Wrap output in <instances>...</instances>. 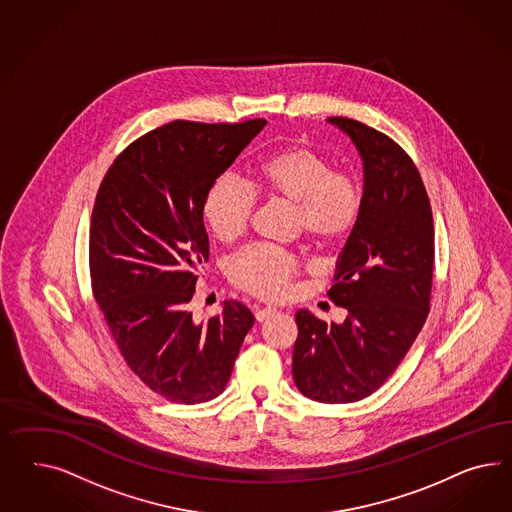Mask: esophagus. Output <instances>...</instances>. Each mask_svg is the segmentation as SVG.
<instances>
[{"label":"esophagus","mask_w":512,"mask_h":512,"mask_svg":"<svg viewBox=\"0 0 512 512\" xmlns=\"http://www.w3.org/2000/svg\"><path fill=\"white\" fill-rule=\"evenodd\" d=\"M272 315H276V310H272V308H261V310L255 311V319H257V323H264V321H268Z\"/></svg>","instance_id":"1"}]
</instances>
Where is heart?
Returning a JSON list of instances; mask_svg holds the SVG:
<instances>
[{
  "mask_svg": "<svg viewBox=\"0 0 512 512\" xmlns=\"http://www.w3.org/2000/svg\"><path fill=\"white\" fill-rule=\"evenodd\" d=\"M270 199L296 206L298 225L321 246L343 242L357 227L362 187L347 172L332 171L325 157L306 146H293L268 157L253 182ZM233 174L217 178L204 199V217L217 240L229 244L248 231L255 191ZM296 261L276 249L253 248L231 264V278L263 298H279L295 276Z\"/></svg>",
  "mask_w": 512,
  "mask_h": 512,
  "instance_id": "1",
  "label": "heart"
}]
</instances>
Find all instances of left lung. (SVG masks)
Wrapping results in <instances>:
<instances>
[{
  "label": "left lung",
  "instance_id": "obj_1",
  "mask_svg": "<svg viewBox=\"0 0 512 512\" xmlns=\"http://www.w3.org/2000/svg\"><path fill=\"white\" fill-rule=\"evenodd\" d=\"M326 122L357 148L364 202L328 291L347 317L326 325L311 311H296L293 379L310 400L353 403L387 381L426 321L434 217L417 167L394 140L357 120Z\"/></svg>",
  "mask_w": 512,
  "mask_h": 512
}]
</instances>
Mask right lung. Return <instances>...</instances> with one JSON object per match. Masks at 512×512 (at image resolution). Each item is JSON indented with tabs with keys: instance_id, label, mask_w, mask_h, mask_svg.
Returning <instances> with one entry per match:
<instances>
[{
	"instance_id": "add662e5",
	"label": "right lung",
	"mask_w": 512,
	"mask_h": 512,
	"mask_svg": "<svg viewBox=\"0 0 512 512\" xmlns=\"http://www.w3.org/2000/svg\"><path fill=\"white\" fill-rule=\"evenodd\" d=\"M264 125L157 127L122 152L99 187L90 225L93 296L129 368L171 402L219 396L255 323L236 300L201 323L187 304L210 253L204 199Z\"/></svg>"
}]
</instances>
